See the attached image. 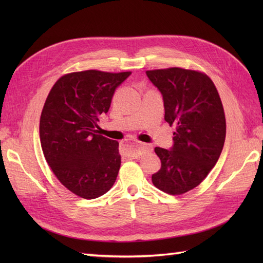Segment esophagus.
Instances as JSON below:
<instances>
[{
    "instance_id": "34e87169",
    "label": "esophagus",
    "mask_w": 263,
    "mask_h": 263,
    "mask_svg": "<svg viewBox=\"0 0 263 263\" xmlns=\"http://www.w3.org/2000/svg\"><path fill=\"white\" fill-rule=\"evenodd\" d=\"M124 150V154L128 157L132 158H139L141 155L144 153H149L153 150V147L149 146L147 143H132V144H126V146L123 147Z\"/></svg>"
}]
</instances>
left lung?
Masks as SVG:
<instances>
[{"label": "left lung", "mask_w": 263, "mask_h": 263, "mask_svg": "<svg viewBox=\"0 0 263 263\" xmlns=\"http://www.w3.org/2000/svg\"><path fill=\"white\" fill-rule=\"evenodd\" d=\"M146 73L163 95L165 121L175 127L173 148H155L161 167L152 181L160 191L181 195L198 186L219 158L226 137L224 107L203 72L168 68Z\"/></svg>", "instance_id": "left-lung-1"}]
</instances>
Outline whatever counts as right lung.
<instances>
[{
  "instance_id": "right-lung-1",
  "label": "right lung",
  "mask_w": 263,
  "mask_h": 263,
  "mask_svg": "<svg viewBox=\"0 0 263 263\" xmlns=\"http://www.w3.org/2000/svg\"><path fill=\"white\" fill-rule=\"evenodd\" d=\"M131 72L86 70L64 74L44 104L39 137L45 159L63 185L96 199L114 185L121 166L119 142L99 135L100 115Z\"/></svg>"
}]
</instances>
